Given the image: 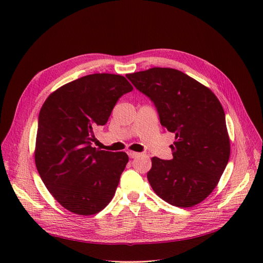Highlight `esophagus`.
Returning <instances> with one entry per match:
<instances>
[{
    "label": "esophagus",
    "mask_w": 263,
    "mask_h": 263,
    "mask_svg": "<svg viewBox=\"0 0 263 263\" xmlns=\"http://www.w3.org/2000/svg\"><path fill=\"white\" fill-rule=\"evenodd\" d=\"M127 154H128V156H129V158H136V157H138L139 156V154L138 153H135V151H128V153H127Z\"/></svg>",
    "instance_id": "34e87169"
}]
</instances>
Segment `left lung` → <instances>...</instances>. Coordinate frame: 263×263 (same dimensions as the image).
Returning <instances> with one entry per match:
<instances>
[{
	"mask_svg": "<svg viewBox=\"0 0 263 263\" xmlns=\"http://www.w3.org/2000/svg\"><path fill=\"white\" fill-rule=\"evenodd\" d=\"M154 103L162 126L176 135L171 160L154 157L147 178L155 193L178 208L204 201L229 160L230 145L222 106L208 87L171 68L127 74Z\"/></svg>",
	"mask_w": 263,
	"mask_h": 263,
	"instance_id": "left-lung-1",
	"label": "left lung"
}]
</instances>
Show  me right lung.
Wrapping results in <instances>:
<instances>
[{
    "label": "right lung",
    "instance_id": "1",
    "mask_svg": "<svg viewBox=\"0 0 263 263\" xmlns=\"http://www.w3.org/2000/svg\"><path fill=\"white\" fill-rule=\"evenodd\" d=\"M132 90L122 76L95 73L65 84L45 101L35 162L46 187L68 211L93 215L113 198L128 156L92 147L94 132Z\"/></svg>",
    "mask_w": 263,
    "mask_h": 263
}]
</instances>
